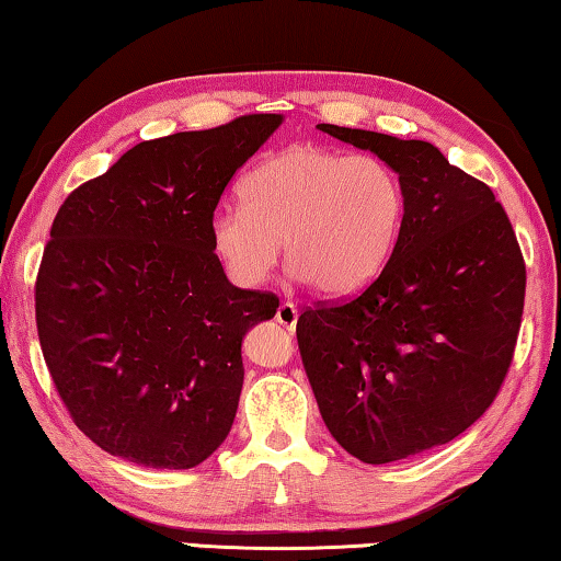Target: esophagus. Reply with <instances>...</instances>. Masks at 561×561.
Wrapping results in <instances>:
<instances>
[{
    "instance_id": "esophagus-1",
    "label": "esophagus",
    "mask_w": 561,
    "mask_h": 561,
    "mask_svg": "<svg viewBox=\"0 0 561 561\" xmlns=\"http://www.w3.org/2000/svg\"><path fill=\"white\" fill-rule=\"evenodd\" d=\"M297 319H299L297 304H294V301H282L279 309H277V321H279V324L287 327V329H294V327H297Z\"/></svg>"
}]
</instances>
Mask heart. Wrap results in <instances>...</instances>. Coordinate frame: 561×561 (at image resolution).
Returning <instances> with one entry per match:
<instances>
[{
    "instance_id": "1",
    "label": "heart",
    "mask_w": 561,
    "mask_h": 561,
    "mask_svg": "<svg viewBox=\"0 0 561 561\" xmlns=\"http://www.w3.org/2000/svg\"><path fill=\"white\" fill-rule=\"evenodd\" d=\"M242 210L213 217V250L230 277L257 287L284 242L287 267L319 291H348L391 257L405 213L396 170L371 153L314 146L264 158L242 178Z\"/></svg>"
}]
</instances>
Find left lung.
I'll list each match as a JSON object with an SVG mask.
<instances>
[{"label": "left lung", "instance_id": "1", "mask_svg": "<svg viewBox=\"0 0 561 561\" xmlns=\"http://www.w3.org/2000/svg\"><path fill=\"white\" fill-rule=\"evenodd\" d=\"M319 130L386 160L405 213L364 289L299 317L301 360L341 448L368 465L403 460L458 438L495 401L525 309V257L492 190L435 146Z\"/></svg>", "mask_w": 561, "mask_h": 561}]
</instances>
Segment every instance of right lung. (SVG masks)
<instances>
[{
  "instance_id": "right-lung-1",
  "label": "right lung",
  "mask_w": 561,
  "mask_h": 561,
  "mask_svg": "<svg viewBox=\"0 0 561 561\" xmlns=\"http://www.w3.org/2000/svg\"><path fill=\"white\" fill-rule=\"evenodd\" d=\"M279 123L247 113L144 140L54 217L34 284L42 354L76 428L116 458L187 470L232 428L242 339L279 299L227 282L210 225Z\"/></svg>"
}]
</instances>
